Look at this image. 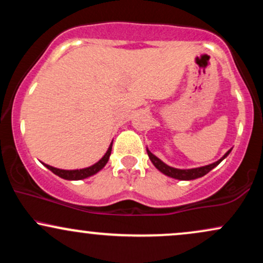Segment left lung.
Segmentation results:
<instances>
[{
  "instance_id": "8db88e82",
  "label": "left lung",
  "mask_w": 263,
  "mask_h": 263,
  "mask_svg": "<svg viewBox=\"0 0 263 263\" xmlns=\"http://www.w3.org/2000/svg\"><path fill=\"white\" fill-rule=\"evenodd\" d=\"M230 152H231V149L228 151V152L224 155V157H222V158H220L218 162L213 163V164H209V165H205V167L193 168V170H177V168L170 167V165H167L165 163H163L161 159L157 158L155 155H152V153L147 149V153H148L151 162L155 164V167L157 168V170L161 171L163 174H165V176L176 178V179H180V180H192V179H197V178L205 176V174L209 173L213 168H215L216 165H218L219 163L225 158V157H228V155Z\"/></svg>"
}]
</instances>
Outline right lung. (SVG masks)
<instances>
[{
  "label": "right lung",
  "mask_w": 263,
  "mask_h": 263,
  "mask_svg": "<svg viewBox=\"0 0 263 263\" xmlns=\"http://www.w3.org/2000/svg\"><path fill=\"white\" fill-rule=\"evenodd\" d=\"M111 149H112V143L110 144V147H108L107 152L105 153V156L102 157L100 161H99L98 163H95V164L91 165V167L84 168V170L64 171V170H58V168H54V167H52V165H48V164H44V165L48 168V170L52 171L54 174H57V176H59L60 178H63V179L80 180V179H84V178L93 176V174L98 173L99 171H101L102 168L105 167V164H106V163H107L108 158H110Z\"/></svg>",
  "instance_id": "add662e5"
}]
</instances>
